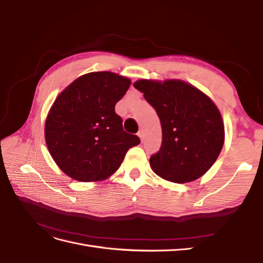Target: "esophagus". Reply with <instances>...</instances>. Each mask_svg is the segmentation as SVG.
<instances>
[{
	"mask_svg": "<svg viewBox=\"0 0 263 263\" xmlns=\"http://www.w3.org/2000/svg\"><path fill=\"white\" fill-rule=\"evenodd\" d=\"M138 137L140 138V140H141V141H144V139H145V134H144V130H139V132H138Z\"/></svg>",
	"mask_w": 263,
	"mask_h": 263,
	"instance_id": "34e87169",
	"label": "esophagus"
}]
</instances>
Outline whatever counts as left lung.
Wrapping results in <instances>:
<instances>
[{
	"label": "left lung",
	"instance_id": "obj_1",
	"mask_svg": "<svg viewBox=\"0 0 263 263\" xmlns=\"http://www.w3.org/2000/svg\"><path fill=\"white\" fill-rule=\"evenodd\" d=\"M134 86L160 118L162 144L150 157L153 171L174 183L204 176L217 160L225 140L224 123L215 103L194 85L177 79H141Z\"/></svg>",
	"mask_w": 263,
	"mask_h": 263
}]
</instances>
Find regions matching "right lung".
<instances>
[{"label":"right lung","mask_w":263,"mask_h":263,"mask_svg":"<svg viewBox=\"0 0 263 263\" xmlns=\"http://www.w3.org/2000/svg\"><path fill=\"white\" fill-rule=\"evenodd\" d=\"M130 83L109 71L90 72L76 79L54 100L46 118L45 139L53 161L71 179L109 178L128 149L140 144L136 135L124 132L115 113Z\"/></svg>","instance_id":"obj_1"}]
</instances>
